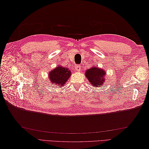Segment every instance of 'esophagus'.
I'll use <instances>...</instances> for the list:
<instances>
[{
    "instance_id": "esophagus-1",
    "label": "esophagus",
    "mask_w": 149,
    "mask_h": 149,
    "mask_svg": "<svg viewBox=\"0 0 149 149\" xmlns=\"http://www.w3.org/2000/svg\"><path fill=\"white\" fill-rule=\"evenodd\" d=\"M75 70L77 71H79L81 70V66H79V65H76L75 66Z\"/></svg>"
}]
</instances>
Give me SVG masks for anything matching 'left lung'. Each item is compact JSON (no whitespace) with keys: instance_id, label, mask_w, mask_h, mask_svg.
<instances>
[{"instance_id":"left-lung-1","label":"left lung","mask_w":149,"mask_h":149,"mask_svg":"<svg viewBox=\"0 0 149 149\" xmlns=\"http://www.w3.org/2000/svg\"><path fill=\"white\" fill-rule=\"evenodd\" d=\"M106 72L104 70L94 66L88 70L85 73V76L89 81V83L96 87L101 86V85L104 84L106 81L104 78Z\"/></svg>"}]
</instances>
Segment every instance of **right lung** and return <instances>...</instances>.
Returning <instances> with one entry per match:
<instances>
[{
	"label": "right lung",
	"instance_id": "1",
	"mask_svg": "<svg viewBox=\"0 0 149 149\" xmlns=\"http://www.w3.org/2000/svg\"><path fill=\"white\" fill-rule=\"evenodd\" d=\"M71 71L63 66H57L48 74L49 79L52 84H56L57 86H63L66 81L71 76Z\"/></svg>",
	"mask_w": 149,
	"mask_h": 149
}]
</instances>
